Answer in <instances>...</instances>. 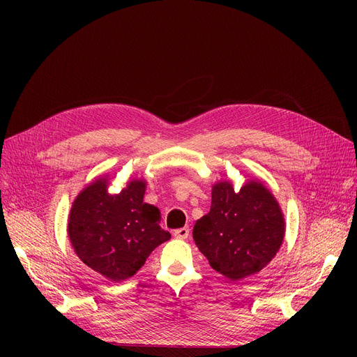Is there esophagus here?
<instances>
[{
	"mask_svg": "<svg viewBox=\"0 0 357 357\" xmlns=\"http://www.w3.org/2000/svg\"><path fill=\"white\" fill-rule=\"evenodd\" d=\"M174 236H175L176 238H179V240L188 238V236H190V229H188V227L178 229V230H175V231H174Z\"/></svg>",
	"mask_w": 357,
	"mask_h": 357,
	"instance_id": "esophagus-1",
	"label": "esophagus"
}]
</instances>
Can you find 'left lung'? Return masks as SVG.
I'll list each match as a JSON object with an SVG mask.
<instances>
[{
    "label": "left lung",
    "mask_w": 357,
    "mask_h": 357,
    "mask_svg": "<svg viewBox=\"0 0 357 357\" xmlns=\"http://www.w3.org/2000/svg\"><path fill=\"white\" fill-rule=\"evenodd\" d=\"M192 237L214 271L240 280L276 256L285 237V217L264 181L250 178L236 192L230 179H220L213 183L210 213L197 220Z\"/></svg>",
    "instance_id": "left-lung-1"
}]
</instances>
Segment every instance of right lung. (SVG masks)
Wrapping results in <instances>:
<instances>
[{"label":"right lung","instance_id":"obj_1","mask_svg":"<svg viewBox=\"0 0 357 357\" xmlns=\"http://www.w3.org/2000/svg\"><path fill=\"white\" fill-rule=\"evenodd\" d=\"M109 175L85 185L68 215L70 245L88 268L111 282L137 273L171 234L160 229V211L143 201L147 182L128 179L119 194L108 191Z\"/></svg>","mask_w":357,"mask_h":357}]
</instances>
